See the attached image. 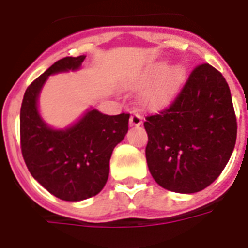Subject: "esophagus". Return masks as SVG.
I'll list each match as a JSON object with an SVG mask.
<instances>
[{
  "mask_svg": "<svg viewBox=\"0 0 248 248\" xmlns=\"http://www.w3.org/2000/svg\"><path fill=\"white\" fill-rule=\"evenodd\" d=\"M141 122H143V118L139 113H137V111L131 113V116H130V124L131 126H140Z\"/></svg>",
  "mask_w": 248,
  "mask_h": 248,
  "instance_id": "1",
  "label": "esophagus"
}]
</instances>
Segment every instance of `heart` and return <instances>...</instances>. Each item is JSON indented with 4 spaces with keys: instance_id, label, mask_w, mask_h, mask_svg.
<instances>
[{
    "instance_id": "b5f03b06",
    "label": "heart",
    "mask_w": 248,
    "mask_h": 248,
    "mask_svg": "<svg viewBox=\"0 0 248 248\" xmlns=\"http://www.w3.org/2000/svg\"><path fill=\"white\" fill-rule=\"evenodd\" d=\"M185 77V70L182 66H173L168 67L164 63H157L148 69L139 79L138 86L145 87L149 83L153 82L156 78L158 79L154 82L152 86L149 87L145 96V101L149 105H158L164 103L170 94L174 92L181 80Z\"/></svg>"
}]
</instances>
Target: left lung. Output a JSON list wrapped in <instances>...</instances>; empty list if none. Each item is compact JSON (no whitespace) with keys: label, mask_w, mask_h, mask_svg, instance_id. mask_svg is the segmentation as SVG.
<instances>
[{"label":"left lung","mask_w":248,"mask_h":248,"mask_svg":"<svg viewBox=\"0 0 248 248\" xmlns=\"http://www.w3.org/2000/svg\"><path fill=\"white\" fill-rule=\"evenodd\" d=\"M149 171L169 191L194 194L224 170L237 140V117L228 83L209 63L192 70L178 94L145 117Z\"/></svg>","instance_id":"left-lung-1"}]
</instances>
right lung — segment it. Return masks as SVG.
Segmentation results:
<instances>
[{
  "mask_svg": "<svg viewBox=\"0 0 248 248\" xmlns=\"http://www.w3.org/2000/svg\"><path fill=\"white\" fill-rule=\"evenodd\" d=\"M86 56L65 57L35 79L20 108V148L32 177L52 195L79 202L97 195L109 177L113 149L128 130V113L107 116L96 109L65 130L41 120L37 97L49 75L80 67Z\"/></svg>",
  "mask_w": 248,
  "mask_h": 248,
  "instance_id": "right-lung-1",
  "label": "right lung"
}]
</instances>
